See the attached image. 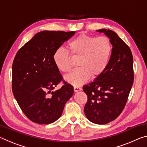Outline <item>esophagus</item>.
Here are the masks:
<instances>
[{
    "mask_svg": "<svg viewBox=\"0 0 147 147\" xmlns=\"http://www.w3.org/2000/svg\"><path fill=\"white\" fill-rule=\"evenodd\" d=\"M81 89H82L81 88H80V87H78V86H74V93H76V92L80 91Z\"/></svg>",
    "mask_w": 147,
    "mask_h": 147,
    "instance_id": "obj_1",
    "label": "esophagus"
}]
</instances>
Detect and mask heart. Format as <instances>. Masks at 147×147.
<instances>
[{"label": "heart", "instance_id": "1", "mask_svg": "<svg viewBox=\"0 0 147 147\" xmlns=\"http://www.w3.org/2000/svg\"><path fill=\"white\" fill-rule=\"evenodd\" d=\"M68 49L74 58H78V69L65 77L74 86H78L90 78L102 74L110 59L112 45L106 36L96 37L81 34L69 42ZM53 61L59 71L67 73L72 68L71 56L67 50L59 48L53 54Z\"/></svg>", "mask_w": 147, "mask_h": 147}]
</instances>
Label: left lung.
I'll return each mask as SVG.
<instances>
[{
  "label": "left lung",
  "mask_w": 147,
  "mask_h": 147,
  "mask_svg": "<svg viewBox=\"0 0 147 147\" xmlns=\"http://www.w3.org/2000/svg\"><path fill=\"white\" fill-rule=\"evenodd\" d=\"M96 31L108 37L113 48L106 70L83 87L88 96L84 113L92 123L105 124L118 117L127 102L134 78L133 56L115 32L104 28Z\"/></svg>",
  "instance_id": "1"
}]
</instances>
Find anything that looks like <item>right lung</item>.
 Instances as JSON below:
<instances>
[{
	"label": "right lung",
	"instance_id": "1",
	"mask_svg": "<svg viewBox=\"0 0 147 147\" xmlns=\"http://www.w3.org/2000/svg\"><path fill=\"white\" fill-rule=\"evenodd\" d=\"M75 32H38L17 52L12 65V91L21 110L30 120L40 124L53 123L60 117L74 93L63 80L53 61V54Z\"/></svg>",
	"mask_w": 147,
	"mask_h": 147
}]
</instances>
